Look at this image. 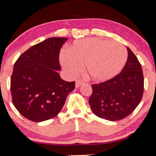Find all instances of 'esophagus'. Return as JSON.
Listing matches in <instances>:
<instances>
[{"label": "esophagus", "mask_w": 156, "mask_h": 156, "mask_svg": "<svg viewBox=\"0 0 156 156\" xmlns=\"http://www.w3.org/2000/svg\"><path fill=\"white\" fill-rule=\"evenodd\" d=\"M82 84H83V81H81L80 80H76V88H78V87H80Z\"/></svg>", "instance_id": "esophagus-1"}]
</instances>
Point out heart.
Segmentation results:
<instances>
[{
  "mask_svg": "<svg viewBox=\"0 0 156 156\" xmlns=\"http://www.w3.org/2000/svg\"><path fill=\"white\" fill-rule=\"evenodd\" d=\"M126 48L118 42L97 38L75 41L68 52L61 55V63L70 76L79 72L84 63L85 71L95 81H105L123 69L127 61Z\"/></svg>",
  "mask_w": 156,
  "mask_h": 156,
  "instance_id": "obj_1",
  "label": "heart"
}]
</instances>
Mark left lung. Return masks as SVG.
Segmentation results:
<instances>
[{"label": "left lung", "instance_id": "obj_1", "mask_svg": "<svg viewBox=\"0 0 156 156\" xmlns=\"http://www.w3.org/2000/svg\"><path fill=\"white\" fill-rule=\"evenodd\" d=\"M123 70L113 78L92 85L89 104L95 115L115 121L129 115L140 103L144 78L140 62L129 48Z\"/></svg>", "mask_w": 156, "mask_h": 156}]
</instances>
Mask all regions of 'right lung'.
<instances>
[{
	"instance_id": "right-lung-1",
	"label": "right lung",
	"mask_w": 156,
	"mask_h": 156,
	"mask_svg": "<svg viewBox=\"0 0 156 156\" xmlns=\"http://www.w3.org/2000/svg\"><path fill=\"white\" fill-rule=\"evenodd\" d=\"M66 38H50L20 55L13 66L10 91L14 106L34 122L51 119L61 111L75 81L60 76L59 53Z\"/></svg>"
}]
</instances>
